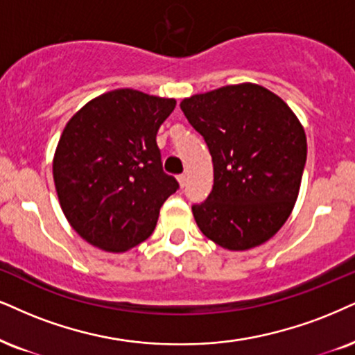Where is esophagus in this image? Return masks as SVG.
Returning a JSON list of instances; mask_svg holds the SVG:
<instances>
[{"instance_id": "esophagus-1", "label": "esophagus", "mask_w": 355, "mask_h": 355, "mask_svg": "<svg viewBox=\"0 0 355 355\" xmlns=\"http://www.w3.org/2000/svg\"><path fill=\"white\" fill-rule=\"evenodd\" d=\"M186 181H187V179H186L184 174H181V176H178V182H179V186H181V187L186 186Z\"/></svg>"}]
</instances>
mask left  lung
I'll use <instances>...</instances> for the list:
<instances>
[{"label": "left lung", "instance_id": "1", "mask_svg": "<svg viewBox=\"0 0 355 355\" xmlns=\"http://www.w3.org/2000/svg\"><path fill=\"white\" fill-rule=\"evenodd\" d=\"M181 110L204 137L214 164L212 192L192 205L200 232L232 252L265 243L298 199L308 153L298 116L250 82L192 95Z\"/></svg>", "mask_w": 355, "mask_h": 355}]
</instances>
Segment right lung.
I'll return each instance as SVG.
<instances>
[{
    "mask_svg": "<svg viewBox=\"0 0 355 355\" xmlns=\"http://www.w3.org/2000/svg\"><path fill=\"white\" fill-rule=\"evenodd\" d=\"M174 107V98L116 89L65 125L52 161L57 198L72 229L100 250L121 253L146 240L178 191L156 144Z\"/></svg>",
    "mask_w": 355,
    "mask_h": 355,
    "instance_id": "right-lung-1",
    "label": "right lung"
}]
</instances>
